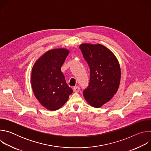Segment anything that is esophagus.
<instances>
[{"label": "esophagus", "instance_id": "34e87169", "mask_svg": "<svg viewBox=\"0 0 151 151\" xmlns=\"http://www.w3.org/2000/svg\"><path fill=\"white\" fill-rule=\"evenodd\" d=\"M73 91L75 92V93H78L79 91L80 90V88L78 87V86H76V87H74L73 88Z\"/></svg>", "mask_w": 151, "mask_h": 151}]
</instances>
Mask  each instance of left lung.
<instances>
[{
    "label": "left lung",
    "mask_w": 151,
    "mask_h": 151,
    "mask_svg": "<svg viewBox=\"0 0 151 151\" xmlns=\"http://www.w3.org/2000/svg\"><path fill=\"white\" fill-rule=\"evenodd\" d=\"M79 48L90 68V82L83 90L85 99L91 106L100 107L117 92L121 69L115 55L100 44H83Z\"/></svg>",
    "instance_id": "left-lung-1"
}]
</instances>
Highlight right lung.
<instances>
[{
	"label": "right lung",
	"mask_w": 151,
	"mask_h": 151,
	"mask_svg": "<svg viewBox=\"0 0 151 151\" xmlns=\"http://www.w3.org/2000/svg\"><path fill=\"white\" fill-rule=\"evenodd\" d=\"M69 52L64 48L48 51L36 61L32 69L31 83L34 94L50 111L60 109L73 92L61 72Z\"/></svg>",
	"instance_id": "1"
}]
</instances>
